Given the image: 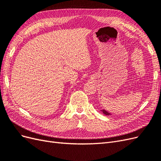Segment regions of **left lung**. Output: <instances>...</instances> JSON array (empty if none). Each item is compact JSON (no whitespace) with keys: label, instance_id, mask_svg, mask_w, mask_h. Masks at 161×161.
Returning a JSON list of instances; mask_svg holds the SVG:
<instances>
[{"label":"left lung","instance_id":"8db88e82","mask_svg":"<svg viewBox=\"0 0 161 161\" xmlns=\"http://www.w3.org/2000/svg\"><path fill=\"white\" fill-rule=\"evenodd\" d=\"M101 111H102V113H103V114L104 115H111V113H109V112H108V111H107L105 110V109H102Z\"/></svg>","mask_w":161,"mask_h":161}]
</instances>
